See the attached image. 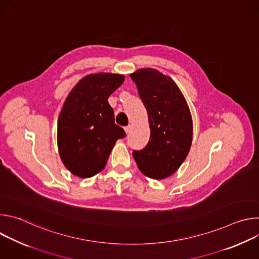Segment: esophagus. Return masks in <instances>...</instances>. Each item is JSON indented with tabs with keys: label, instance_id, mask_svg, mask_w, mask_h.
I'll return each instance as SVG.
<instances>
[{
	"label": "esophagus",
	"instance_id": "34e87169",
	"mask_svg": "<svg viewBox=\"0 0 259 259\" xmlns=\"http://www.w3.org/2000/svg\"><path fill=\"white\" fill-rule=\"evenodd\" d=\"M124 129H125L126 133H129V132H130V130H131V125H128V126H126Z\"/></svg>",
	"mask_w": 259,
	"mask_h": 259
}]
</instances>
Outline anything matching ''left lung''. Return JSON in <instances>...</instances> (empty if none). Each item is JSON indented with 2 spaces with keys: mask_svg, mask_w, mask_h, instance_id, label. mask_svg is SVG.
<instances>
[{
  "mask_svg": "<svg viewBox=\"0 0 259 259\" xmlns=\"http://www.w3.org/2000/svg\"><path fill=\"white\" fill-rule=\"evenodd\" d=\"M130 78L149 115L151 136L140 151H133L139 170L162 179L173 174L186 160L193 139L190 108L177 85L154 68H141Z\"/></svg>",
  "mask_w": 259,
  "mask_h": 259,
  "instance_id": "left-lung-1",
  "label": "left lung"
}]
</instances>
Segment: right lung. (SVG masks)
I'll use <instances>...</instances> for the list:
<instances>
[{"label":"right lung","instance_id":"obj_1","mask_svg":"<svg viewBox=\"0 0 259 259\" xmlns=\"http://www.w3.org/2000/svg\"><path fill=\"white\" fill-rule=\"evenodd\" d=\"M125 80L115 73H92L68 94L58 118L57 143L64 166L82 178L91 177L106 165L115 142L126 136L115 123L107 99Z\"/></svg>","mask_w":259,"mask_h":259}]
</instances>
